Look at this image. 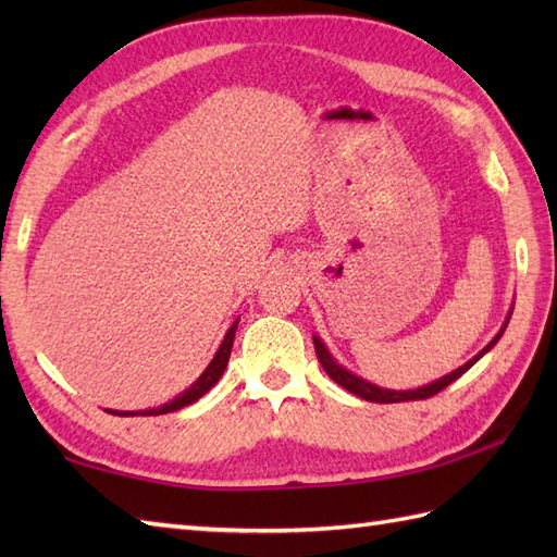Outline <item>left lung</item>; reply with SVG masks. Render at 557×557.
Returning <instances> with one entry per match:
<instances>
[{"label":"left lung","mask_w":557,"mask_h":557,"mask_svg":"<svg viewBox=\"0 0 557 557\" xmlns=\"http://www.w3.org/2000/svg\"><path fill=\"white\" fill-rule=\"evenodd\" d=\"M505 327H507V321H505V325H503V330L498 335H495L491 342H488V347L486 349H481L474 359L471 361H467L465 366H461V369H457V371H453L449 375H445V377H441V381H435V383H431V385H425V387H419V389H385V387H377V385H371V383H366V381H361V377H357L354 373H349L347 369H342L339 363H335V359L330 357L327 354V349H325V345L318 337H313V347H315V354H318V361H321V366L325 369V373L333 377V381L337 383V385H342L345 389H349L351 395H357V397H361V399H366V401H377V405H395V401H413V399H429V397H433V395H437L441 393V389H445L449 383H455L457 377L461 375V373H467L471 366H474L483 354H486L495 342H498L500 337H503V333H505Z\"/></svg>","instance_id":"left-lung-1"}]
</instances>
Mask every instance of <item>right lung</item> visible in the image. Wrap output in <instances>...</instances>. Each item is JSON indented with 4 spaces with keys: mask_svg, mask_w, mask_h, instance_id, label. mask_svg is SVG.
Instances as JSON below:
<instances>
[{
    "mask_svg": "<svg viewBox=\"0 0 557 557\" xmlns=\"http://www.w3.org/2000/svg\"><path fill=\"white\" fill-rule=\"evenodd\" d=\"M234 333H236V323L230 327V333L224 335V342L220 345V349H218V354H215V359L210 361V366L203 371V375H200L198 381H196L191 387H188L186 393H182L180 397H174L172 401H168V405H162V407H158V409H146V411H112V413H116V417H158V413H170V411H176V409H182V407L194 405L196 399L203 397V395L208 393V389L220 381L224 369H227V361H230V354H232V345H234Z\"/></svg>",
    "mask_w": 557,
    "mask_h": 557,
    "instance_id": "add662e5",
    "label": "right lung"
}]
</instances>
